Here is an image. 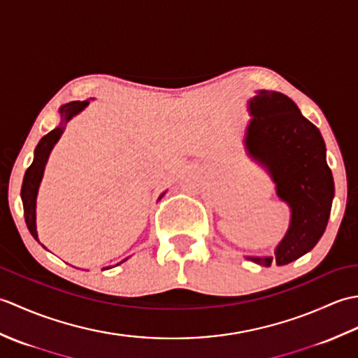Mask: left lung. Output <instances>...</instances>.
Listing matches in <instances>:
<instances>
[{"label":"left lung","mask_w":358,"mask_h":358,"mask_svg":"<svg viewBox=\"0 0 358 358\" xmlns=\"http://www.w3.org/2000/svg\"><path fill=\"white\" fill-rule=\"evenodd\" d=\"M252 120L246 127L248 154L260 163L291 208V223L273 257H246L269 268L285 266L313 249L328 224L334 178L326 163L320 131L285 94L258 90L248 101Z\"/></svg>","instance_id":"1"}]
</instances>
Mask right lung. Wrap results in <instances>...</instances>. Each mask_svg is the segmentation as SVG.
Segmentation results:
<instances>
[{
  "label": "right lung",
  "instance_id": "obj_1",
  "mask_svg": "<svg viewBox=\"0 0 358 358\" xmlns=\"http://www.w3.org/2000/svg\"><path fill=\"white\" fill-rule=\"evenodd\" d=\"M89 101H71L59 108V115H62V123H59L58 127L53 129L48 135H44L43 138L38 143V146L35 148V155H34V162L27 167V171L24 173V180H22V186H21V200H22V208H24V218H26V224L29 232L32 234V237L38 240V232H36V220H35V208H36V195H38V187H40L43 173H44V167L45 163H48V158L50 155V152L55 146L57 141L59 140V136L63 135L66 124L69 121L80 113L83 109L86 108ZM164 194L159 195L162 199ZM43 246V245H41ZM44 248V246H43ZM127 258H124L123 262H126ZM121 262V263H123ZM120 264V263H118ZM109 269V268H106Z\"/></svg>",
  "mask_w": 358,
  "mask_h": 358
}]
</instances>
